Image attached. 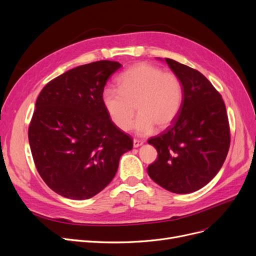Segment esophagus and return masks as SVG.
Returning a JSON list of instances; mask_svg holds the SVG:
<instances>
[{
  "label": "esophagus",
  "instance_id": "esophagus-1",
  "mask_svg": "<svg viewBox=\"0 0 256 256\" xmlns=\"http://www.w3.org/2000/svg\"><path fill=\"white\" fill-rule=\"evenodd\" d=\"M144 143V141H142V140H138V139H134V147H139V146H141L142 144Z\"/></svg>",
  "mask_w": 256,
  "mask_h": 256
}]
</instances>
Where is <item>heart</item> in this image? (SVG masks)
Masks as SVG:
<instances>
[{"instance_id": "b5f03b06", "label": "heart", "mask_w": 256, "mask_h": 256, "mask_svg": "<svg viewBox=\"0 0 256 256\" xmlns=\"http://www.w3.org/2000/svg\"><path fill=\"white\" fill-rule=\"evenodd\" d=\"M118 90L106 88L102 102L114 126L126 132L132 128L135 108L139 116L135 128L147 135L154 126L162 130L173 122L182 102V85L171 72L150 63H137L117 78Z\"/></svg>"}]
</instances>
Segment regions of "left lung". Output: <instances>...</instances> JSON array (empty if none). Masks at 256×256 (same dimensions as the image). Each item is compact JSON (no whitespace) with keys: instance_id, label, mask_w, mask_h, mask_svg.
<instances>
[{"instance_id":"1","label":"left lung","mask_w":256,"mask_h":256,"mask_svg":"<svg viewBox=\"0 0 256 256\" xmlns=\"http://www.w3.org/2000/svg\"><path fill=\"white\" fill-rule=\"evenodd\" d=\"M182 85V102L172 124L148 140L158 158L150 178L176 194L195 192L221 169L230 145V130L221 94L198 70L165 59Z\"/></svg>"}]
</instances>
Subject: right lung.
<instances>
[{"instance_id":"right-lung-1","label":"right lung","mask_w":256,"mask_h":256,"mask_svg":"<svg viewBox=\"0 0 256 256\" xmlns=\"http://www.w3.org/2000/svg\"><path fill=\"white\" fill-rule=\"evenodd\" d=\"M121 67L102 60L48 82L36 100L29 143L39 176L57 194L88 199L111 182L132 138L114 126L102 102L109 76Z\"/></svg>"}]
</instances>
